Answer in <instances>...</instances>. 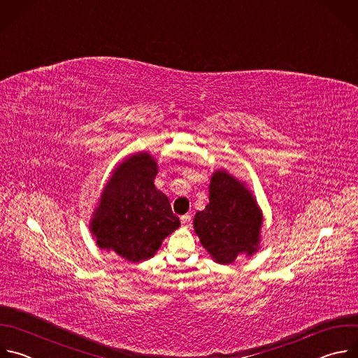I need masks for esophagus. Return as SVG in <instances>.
Returning a JSON list of instances; mask_svg holds the SVG:
<instances>
[{
    "label": "esophagus",
    "mask_w": 358,
    "mask_h": 358,
    "mask_svg": "<svg viewBox=\"0 0 358 358\" xmlns=\"http://www.w3.org/2000/svg\"><path fill=\"white\" fill-rule=\"evenodd\" d=\"M190 220H192L190 214H185V216H182V219H180V222H182V226L187 229V227L190 226Z\"/></svg>",
    "instance_id": "obj_1"
}]
</instances>
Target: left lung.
<instances>
[{
  "label": "left lung",
  "instance_id": "1",
  "mask_svg": "<svg viewBox=\"0 0 358 358\" xmlns=\"http://www.w3.org/2000/svg\"><path fill=\"white\" fill-rule=\"evenodd\" d=\"M210 203L197 211L193 227L201 245L219 264L258 250L262 213L252 193L226 171H216L208 186Z\"/></svg>",
  "mask_w": 358,
  "mask_h": 358
}]
</instances>
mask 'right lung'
Returning a JSON list of instances; mask_svg holds the SVG:
<instances>
[{
    "instance_id": "obj_1",
    "label": "right lung",
    "mask_w": 358,
    "mask_h": 358,
    "mask_svg": "<svg viewBox=\"0 0 358 358\" xmlns=\"http://www.w3.org/2000/svg\"><path fill=\"white\" fill-rule=\"evenodd\" d=\"M157 173L158 165L148 152L131 155L115 168L90 223L100 248L139 262L154 257L180 226L169 199L154 185Z\"/></svg>"
}]
</instances>
